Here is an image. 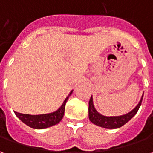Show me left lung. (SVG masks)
I'll list each match as a JSON object with an SVG mask.
<instances>
[{"label": "left lung", "instance_id": "obj_1", "mask_svg": "<svg viewBox=\"0 0 153 153\" xmlns=\"http://www.w3.org/2000/svg\"><path fill=\"white\" fill-rule=\"evenodd\" d=\"M143 97V95L142 96V98L138 104V106H136L133 111H131L130 112L127 113L125 115H120V116H105V115H101L100 113L97 111L95 107L93 106V97L91 96L89 102H88V117H89L90 121L93 123L94 125H98V126L102 127V128H120L125 124H126L129 120H131L134 116L135 114L138 112V109L141 106Z\"/></svg>", "mask_w": 153, "mask_h": 153}]
</instances>
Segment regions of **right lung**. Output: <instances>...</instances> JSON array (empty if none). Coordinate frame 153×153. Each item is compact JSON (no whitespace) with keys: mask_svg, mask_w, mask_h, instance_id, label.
Returning a JSON list of instances; mask_svg holds the SVG:
<instances>
[{"mask_svg":"<svg viewBox=\"0 0 153 153\" xmlns=\"http://www.w3.org/2000/svg\"><path fill=\"white\" fill-rule=\"evenodd\" d=\"M71 93H72V91L70 92V94L64 101L61 106L55 112L44 114V115H32L15 111V115H17V117L21 121L24 122L25 125H28L29 127L33 128L42 129V128H46L51 127V126H53V125L58 124L63 118L64 113H65V106L67 100L69 98V97L71 95Z\"/></svg>","mask_w":153,"mask_h":153,"instance_id":"obj_1","label":"right lung"}]
</instances>
